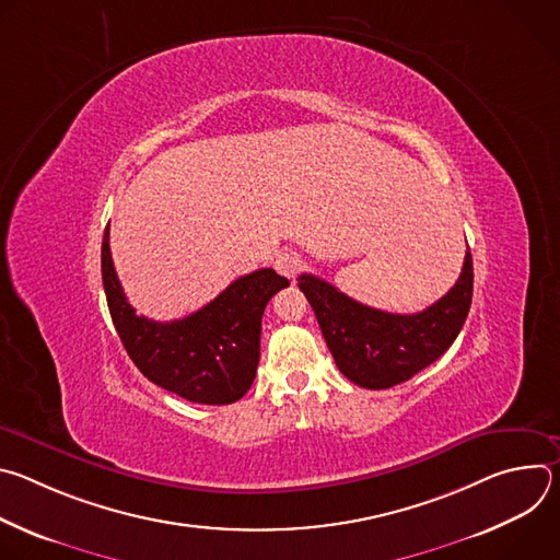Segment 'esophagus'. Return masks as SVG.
<instances>
[{
	"label": "esophagus",
	"instance_id": "esophagus-1",
	"mask_svg": "<svg viewBox=\"0 0 560 560\" xmlns=\"http://www.w3.org/2000/svg\"><path fill=\"white\" fill-rule=\"evenodd\" d=\"M275 268H277L279 275H283L288 279H294L296 272L301 270V257L296 253H292V250H283V253L277 255Z\"/></svg>",
	"mask_w": 560,
	"mask_h": 560
}]
</instances>
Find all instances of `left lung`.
I'll list each match as a JSON object with an SVG mask.
<instances>
[{"label": "left lung", "mask_w": 560, "mask_h": 560, "mask_svg": "<svg viewBox=\"0 0 560 560\" xmlns=\"http://www.w3.org/2000/svg\"><path fill=\"white\" fill-rule=\"evenodd\" d=\"M474 288L469 248L452 290L417 314H392L363 305L314 275L299 277L337 368L352 383L385 389L434 363L458 337Z\"/></svg>", "instance_id": "obj_1"}]
</instances>
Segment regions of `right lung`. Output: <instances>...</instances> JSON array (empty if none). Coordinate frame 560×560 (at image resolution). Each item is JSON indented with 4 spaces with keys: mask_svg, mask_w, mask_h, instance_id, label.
I'll return each instance as SVG.
<instances>
[{
    "mask_svg": "<svg viewBox=\"0 0 560 560\" xmlns=\"http://www.w3.org/2000/svg\"><path fill=\"white\" fill-rule=\"evenodd\" d=\"M110 232L102 244V279L115 330L139 372L186 401L228 406L242 398L257 374L261 316L290 281L272 268L232 281L201 310L177 322H152L128 303L110 257Z\"/></svg>",
    "mask_w": 560,
    "mask_h": 560,
    "instance_id": "right-lung-1",
    "label": "right lung"
}]
</instances>
